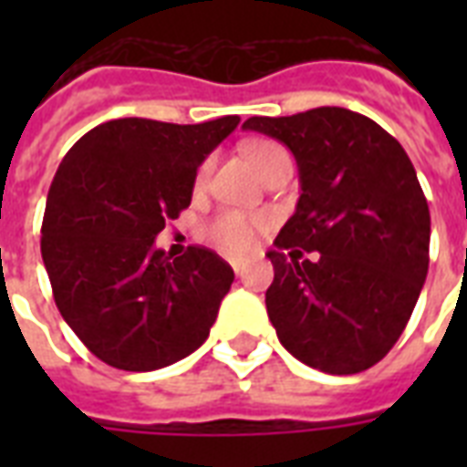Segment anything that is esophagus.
I'll return each instance as SVG.
<instances>
[{
  "mask_svg": "<svg viewBox=\"0 0 467 467\" xmlns=\"http://www.w3.org/2000/svg\"><path fill=\"white\" fill-rule=\"evenodd\" d=\"M230 266H233V271L237 276H242L244 269H247V262H244V259H230Z\"/></svg>",
  "mask_w": 467,
  "mask_h": 467,
  "instance_id": "obj_1",
  "label": "esophagus"
}]
</instances>
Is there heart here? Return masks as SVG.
Returning <instances> with one entry per match:
<instances>
[{"mask_svg":"<svg viewBox=\"0 0 467 467\" xmlns=\"http://www.w3.org/2000/svg\"><path fill=\"white\" fill-rule=\"evenodd\" d=\"M247 150V157L254 161V167L259 171H266V169L278 160V157L285 155V150L274 140H252L244 145ZM213 161L205 160L201 167H198L196 183L203 186L208 182V174H211ZM266 220L262 215H247V213L240 211H223L218 215H213L203 227L205 240L215 244L218 249L227 252V254H244L249 249L254 247L256 234L262 233Z\"/></svg>","mask_w":467,"mask_h":467,"instance_id":"1","label":"heart"}]
</instances>
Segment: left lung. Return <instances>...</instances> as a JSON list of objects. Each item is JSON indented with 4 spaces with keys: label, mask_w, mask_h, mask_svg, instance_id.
I'll return each instance as SVG.
<instances>
[{
    "label": "left lung",
    "mask_w": 467,
    "mask_h": 467,
    "mask_svg": "<svg viewBox=\"0 0 467 467\" xmlns=\"http://www.w3.org/2000/svg\"><path fill=\"white\" fill-rule=\"evenodd\" d=\"M244 128L284 142L300 171L298 208L266 254L278 341L332 376L376 366L405 332L429 271L431 218L412 161L376 120L339 106L252 116Z\"/></svg>",
    "instance_id": "obj_1"
}]
</instances>
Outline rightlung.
Here are the masks:
<instances>
[{
	"label": "right lung",
	"mask_w": 467,
	"mask_h": 467,
	"mask_svg": "<svg viewBox=\"0 0 467 467\" xmlns=\"http://www.w3.org/2000/svg\"><path fill=\"white\" fill-rule=\"evenodd\" d=\"M237 123L116 119L60 161L40 254L65 322L113 368H164L208 339L234 271L205 247L171 259L155 237L189 208L198 164Z\"/></svg>",
	"instance_id": "1"
}]
</instances>
